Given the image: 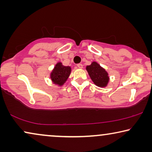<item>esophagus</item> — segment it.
<instances>
[{"label":"esophagus","mask_w":152,"mask_h":152,"mask_svg":"<svg viewBox=\"0 0 152 152\" xmlns=\"http://www.w3.org/2000/svg\"><path fill=\"white\" fill-rule=\"evenodd\" d=\"M77 68H80V69H82V68H83V65L82 64H77Z\"/></svg>","instance_id":"obj_1"}]
</instances>
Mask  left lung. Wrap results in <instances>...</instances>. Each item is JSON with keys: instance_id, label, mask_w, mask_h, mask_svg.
I'll use <instances>...</instances> for the list:
<instances>
[{"instance_id": "obj_1", "label": "left lung", "mask_w": 152, "mask_h": 152, "mask_svg": "<svg viewBox=\"0 0 152 152\" xmlns=\"http://www.w3.org/2000/svg\"><path fill=\"white\" fill-rule=\"evenodd\" d=\"M86 69L93 82L97 86L101 88L107 86L110 79L109 73L97 62L93 61L91 65L86 66Z\"/></svg>"}]
</instances>
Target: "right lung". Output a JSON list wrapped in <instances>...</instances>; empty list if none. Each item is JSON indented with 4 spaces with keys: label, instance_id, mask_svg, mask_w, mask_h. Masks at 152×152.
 <instances>
[{
    "label": "right lung",
    "instance_id": "add662e5",
    "mask_svg": "<svg viewBox=\"0 0 152 152\" xmlns=\"http://www.w3.org/2000/svg\"><path fill=\"white\" fill-rule=\"evenodd\" d=\"M71 72V67L66 66L61 62H57L50 74L52 82L58 86H62L66 82Z\"/></svg>",
    "mask_w": 152,
    "mask_h": 152
}]
</instances>
